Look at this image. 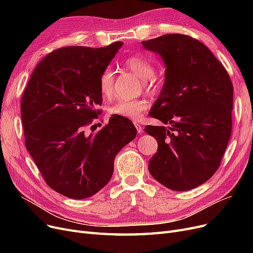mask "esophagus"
<instances>
[{"label":"esophagus","instance_id":"34e87169","mask_svg":"<svg viewBox=\"0 0 253 253\" xmlns=\"http://www.w3.org/2000/svg\"><path fill=\"white\" fill-rule=\"evenodd\" d=\"M134 126H135V128H136V130H137V132H138V133H141V132H142V127H141V125L139 124V123H137V122H135L134 123Z\"/></svg>","mask_w":253,"mask_h":253}]
</instances>
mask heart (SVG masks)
Masks as SVG:
<instances>
[{"mask_svg":"<svg viewBox=\"0 0 253 253\" xmlns=\"http://www.w3.org/2000/svg\"><path fill=\"white\" fill-rule=\"evenodd\" d=\"M126 68L142 79L143 85L148 90L153 91L157 87L154 65L150 59L142 55H134L127 58L124 62ZM100 95L103 99H110L115 92V73L111 69H105L98 81ZM148 101L143 98L137 99H120L109 108L112 116L121 117L130 120H139L142 114L148 109Z\"/></svg>","mask_w":253,"mask_h":253,"instance_id":"heart-1","label":"heart"}]
</instances>
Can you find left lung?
<instances>
[{
  "label": "left lung",
  "instance_id": "left-lung-1",
  "mask_svg": "<svg viewBox=\"0 0 253 253\" xmlns=\"http://www.w3.org/2000/svg\"><path fill=\"white\" fill-rule=\"evenodd\" d=\"M166 65L165 82L151 117L165 126H145L158 142L152 176L173 191H189L215 173L232 132L233 84L228 72L200 41L168 34L142 41Z\"/></svg>",
  "mask_w": 253,
  "mask_h": 253
}]
</instances>
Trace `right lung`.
Instances as JSON below:
<instances>
[{
  "instance_id": "1",
  "label": "right lung",
  "mask_w": 253,
  "mask_h": 253,
  "mask_svg": "<svg viewBox=\"0 0 253 253\" xmlns=\"http://www.w3.org/2000/svg\"><path fill=\"white\" fill-rule=\"evenodd\" d=\"M122 45L52 51L24 89L26 150L49 187L68 198L80 200L100 191L113 175L115 157L136 136L130 120L114 116L98 132L86 131L100 113L99 77Z\"/></svg>"
}]
</instances>
